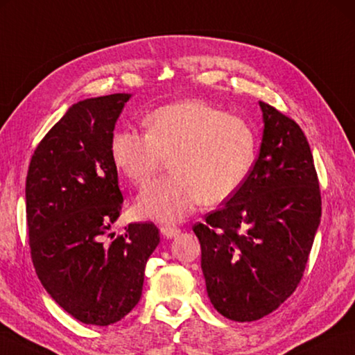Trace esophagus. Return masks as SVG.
Wrapping results in <instances>:
<instances>
[{
	"mask_svg": "<svg viewBox=\"0 0 355 355\" xmlns=\"http://www.w3.org/2000/svg\"><path fill=\"white\" fill-rule=\"evenodd\" d=\"M159 230H161V234L167 237V239H172V237L180 234V228L175 227V225H163Z\"/></svg>",
	"mask_w": 355,
	"mask_h": 355,
	"instance_id": "34e87169",
	"label": "esophagus"
}]
</instances>
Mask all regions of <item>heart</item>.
Segmentation results:
<instances>
[{"instance_id": "heart-1", "label": "heart", "mask_w": 355, "mask_h": 355, "mask_svg": "<svg viewBox=\"0 0 355 355\" xmlns=\"http://www.w3.org/2000/svg\"><path fill=\"white\" fill-rule=\"evenodd\" d=\"M146 133L119 128L110 157L122 175L143 184L171 158L173 175L147 184L137 198L139 216L178 222L202 205H218L247 182L256 161V133L247 121L198 101H182L144 118Z\"/></svg>"}]
</instances>
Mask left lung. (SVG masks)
<instances>
[{
    "label": "left lung",
    "instance_id": "1",
    "mask_svg": "<svg viewBox=\"0 0 355 355\" xmlns=\"http://www.w3.org/2000/svg\"><path fill=\"white\" fill-rule=\"evenodd\" d=\"M259 105L262 143L247 182L192 228L212 306L234 321L266 317L295 292L321 217L307 138L288 116Z\"/></svg>",
    "mask_w": 355,
    "mask_h": 355
}]
</instances>
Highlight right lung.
Returning <instances> with one entry per match:
<instances>
[{"instance_id": "obj_1", "label": "right lung", "mask_w": 355, "mask_h": 355, "mask_svg": "<svg viewBox=\"0 0 355 355\" xmlns=\"http://www.w3.org/2000/svg\"><path fill=\"white\" fill-rule=\"evenodd\" d=\"M130 98L116 93L69 107L37 146L26 177L38 279L63 311L85 324H113L138 304L146 262L159 243L152 222L130 223L118 237L108 234L124 203L110 139Z\"/></svg>"}]
</instances>
